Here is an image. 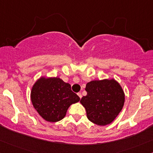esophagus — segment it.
I'll list each match as a JSON object with an SVG mask.
<instances>
[{
  "label": "esophagus",
  "mask_w": 153,
  "mask_h": 153,
  "mask_svg": "<svg viewBox=\"0 0 153 153\" xmlns=\"http://www.w3.org/2000/svg\"><path fill=\"white\" fill-rule=\"evenodd\" d=\"M78 96L80 97V99L82 98V94H80V93H78Z\"/></svg>",
  "instance_id": "1"
}]
</instances>
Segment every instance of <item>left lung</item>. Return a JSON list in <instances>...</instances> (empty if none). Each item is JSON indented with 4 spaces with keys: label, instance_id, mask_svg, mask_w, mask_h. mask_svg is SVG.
Wrapping results in <instances>:
<instances>
[{
    "label": "left lung",
    "instance_id": "obj_1",
    "mask_svg": "<svg viewBox=\"0 0 153 153\" xmlns=\"http://www.w3.org/2000/svg\"><path fill=\"white\" fill-rule=\"evenodd\" d=\"M85 91L87 95L80 102L85 107L88 120L101 126L112 123L125 102V93L120 83L112 78L91 80Z\"/></svg>",
    "mask_w": 153,
    "mask_h": 153
}]
</instances>
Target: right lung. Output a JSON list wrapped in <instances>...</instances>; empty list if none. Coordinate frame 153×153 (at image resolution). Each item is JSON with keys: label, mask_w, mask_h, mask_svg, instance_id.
Here are the masks:
<instances>
[{"label": "right lung", "mask_w": 153, "mask_h": 153, "mask_svg": "<svg viewBox=\"0 0 153 153\" xmlns=\"http://www.w3.org/2000/svg\"><path fill=\"white\" fill-rule=\"evenodd\" d=\"M30 100L44 120L55 123L65 117L70 105L79 102L80 97L60 78L41 76L32 87Z\"/></svg>", "instance_id": "right-lung-1"}]
</instances>
